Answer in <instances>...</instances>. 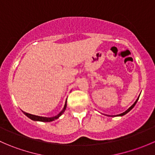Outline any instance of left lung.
Segmentation results:
<instances>
[{
	"mask_svg": "<svg viewBox=\"0 0 155 155\" xmlns=\"http://www.w3.org/2000/svg\"><path fill=\"white\" fill-rule=\"evenodd\" d=\"M138 100H139V97H138V98H137V101H135V103H134V104H133V105H132V106H131V107H130V108H129V109H127V110L125 111V112H123V113H121V114H119V115H117V116H122V115H125V114H127V112H130V110H131V109H133V108H134V106H135V105H136V104H137V101H138Z\"/></svg>",
	"mask_w": 155,
	"mask_h": 155,
	"instance_id": "left-lung-1",
	"label": "left lung"
}]
</instances>
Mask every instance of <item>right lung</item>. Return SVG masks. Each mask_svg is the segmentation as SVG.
<instances>
[{
  "mask_svg": "<svg viewBox=\"0 0 155 155\" xmlns=\"http://www.w3.org/2000/svg\"><path fill=\"white\" fill-rule=\"evenodd\" d=\"M66 108H67V101H66V103H65V105H64V107L63 110H62L61 112H60V113L58 114V115H56V116L51 117V118H46V117L37 116V115H31V114L27 113V112H24V114L26 115V116H28L29 118H31V120H34V121H43V122H50V121H54V120H55V119H57V118H58L59 117H60L61 115L62 114L64 113V111H65Z\"/></svg>",
  "mask_w": 155,
  "mask_h": 155,
  "instance_id": "obj_1",
  "label": "right lung"
}]
</instances>
